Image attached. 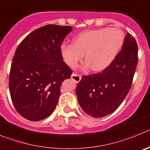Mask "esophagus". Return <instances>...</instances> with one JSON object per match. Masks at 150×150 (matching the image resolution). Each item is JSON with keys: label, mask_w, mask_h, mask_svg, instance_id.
Instances as JSON below:
<instances>
[{"label": "esophagus", "mask_w": 150, "mask_h": 150, "mask_svg": "<svg viewBox=\"0 0 150 150\" xmlns=\"http://www.w3.org/2000/svg\"><path fill=\"white\" fill-rule=\"evenodd\" d=\"M71 79H72L75 82H79L81 81V75L73 73L71 75Z\"/></svg>", "instance_id": "34e87169"}]
</instances>
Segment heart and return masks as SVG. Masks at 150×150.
Segmentation results:
<instances>
[{"mask_svg":"<svg viewBox=\"0 0 150 150\" xmlns=\"http://www.w3.org/2000/svg\"><path fill=\"white\" fill-rule=\"evenodd\" d=\"M124 34L115 28H101L84 31L74 39V44H62L60 53L66 64L77 67L85 53V67L94 71L105 69L115 59L123 45Z\"/></svg>","mask_w":150,"mask_h":150,"instance_id":"b5f03b06","label":"heart"}]
</instances>
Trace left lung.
<instances>
[{
	"label": "left lung",
	"instance_id": "left-lung-1",
	"mask_svg": "<svg viewBox=\"0 0 150 150\" xmlns=\"http://www.w3.org/2000/svg\"><path fill=\"white\" fill-rule=\"evenodd\" d=\"M137 44L127 33L122 50L101 72L83 75L76 87L81 109L93 118L111 114L120 106L131 89L138 60Z\"/></svg>",
	"mask_w": 150,
	"mask_h": 150
}]
</instances>
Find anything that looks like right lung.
Here are the masks:
<instances>
[{
    "mask_svg": "<svg viewBox=\"0 0 150 150\" xmlns=\"http://www.w3.org/2000/svg\"><path fill=\"white\" fill-rule=\"evenodd\" d=\"M71 26L47 25L25 38L16 50L9 88L16 111L29 121L50 116L60 95L62 82L71 70L63 61L60 46Z\"/></svg>",
    "mask_w": 150,
    "mask_h": 150,
    "instance_id": "right-lung-1",
    "label": "right lung"
}]
</instances>
